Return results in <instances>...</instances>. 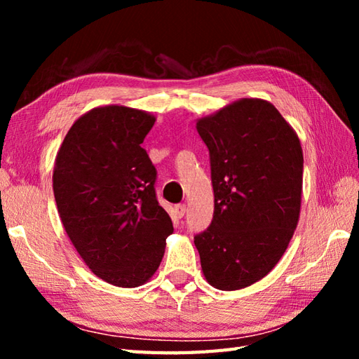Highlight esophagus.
Returning <instances> with one entry per match:
<instances>
[{
    "instance_id": "1",
    "label": "esophagus",
    "mask_w": 359,
    "mask_h": 359,
    "mask_svg": "<svg viewBox=\"0 0 359 359\" xmlns=\"http://www.w3.org/2000/svg\"><path fill=\"white\" fill-rule=\"evenodd\" d=\"M174 212H175V215H177V217H184L185 212H187V205H184V203L175 205Z\"/></svg>"
}]
</instances>
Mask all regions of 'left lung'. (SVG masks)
<instances>
[{
  "label": "left lung",
  "instance_id": "8db88e82",
  "mask_svg": "<svg viewBox=\"0 0 359 359\" xmlns=\"http://www.w3.org/2000/svg\"><path fill=\"white\" fill-rule=\"evenodd\" d=\"M210 149L215 215L194 238L203 276L219 290L250 287L285 253L299 222V137L262 98H239L196 121Z\"/></svg>",
  "mask_w": 359,
  "mask_h": 359
}]
</instances>
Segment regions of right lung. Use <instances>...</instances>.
<instances>
[{"label": "right lung", "instance_id": "obj_1", "mask_svg": "<svg viewBox=\"0 0 359 359\" xmlns=\"http://www.w3.org/2000/svg\"><path fill=\"white\" fill-rule=\"evenodd\" d=\"M154 123L147 111L98 106L74 121L55 156L52 187L67 238L89 270L116 287L147 284L174 231L142 148Z\"/></svg>", "mask_w": 359, "mask_h": 359}]
</instances>
